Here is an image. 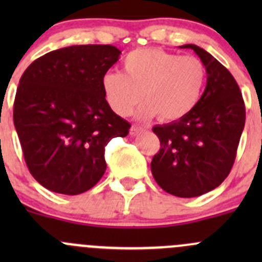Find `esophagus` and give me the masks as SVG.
<instances>
[{
	"label": "esophagus",
	"mask_w": 262,
	"mask_h": 262,
	"mask_svg": "<svg viewBox=\"0 0 262 262\" xmlns=\"http://www.w3.org/2000/svg\"><path fill=\"white\" fill-rule=\"evenodd\" d=\"M143 126H141V125H136V124H134V125H132V128H130V134L132 136H137V134L138 133H141L142 130H143Z\"/></svg>",
	"instance_id": "obj_1"
}]
</instances>
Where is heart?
<instances>
[{
	"label": "heart",
	"mask_w": 262,
	"mask_h": 262,
	"mask_svg": "<svg viewBox=\"0 0 262 262\" xmlns=\"http://www.w3.org/2000/svg\"><path fill=\"white\" fill-rule=\"evenodd\" d=\"M124 73L110 71L102 77V90L116 114L128 115L136 105L141 118L157 114L161 120H179L194 109L202 97L207 70L199 58L137 49L126 54Z\"/></svg>",
	"instance_id": "heart-1"
}]
</instances>
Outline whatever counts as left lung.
<instances>
[{
	"label": "left lung",
	"instance_id": "8db88e82",
	"mask_svg": "<svg viewBox=\"0 0 262 262\" xmlns=\"http://www.w3.org/2000/svg\"><path fill=\"white\" fill-rule=\"evenodd\" d=\"M207 70V86L186 116L153 126L161 148L150 170L156 182L171 195L194 198L224 181L236 160L245 128L244 97L233 76L212 54L194 44Z\"/></svg>",
	"mask_w": 262,
	"mask_h": 262
}]
</instances>
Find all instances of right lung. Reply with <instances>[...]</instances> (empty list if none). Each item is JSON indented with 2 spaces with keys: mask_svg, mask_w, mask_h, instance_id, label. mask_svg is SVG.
<instances>
[{
  "mask_svg": "<svg viewBox=\"0 0 262 262\" xmlns=\"http://www.w3.org/2000/svg\"><path fill=\"white\" fill-rule=\"evenodd\" d=\"M113 46H72L34 60L20 78L14 124L33 178L66 195L87 191L106 170L105 147L130 124L112 110L102 77L119 59Z\"/></svg>",
  "mask_w": 262,
  "mask_h": 262,
  "instance_id": "obj_1",
  "label": "right lung"
}]
</instances>
